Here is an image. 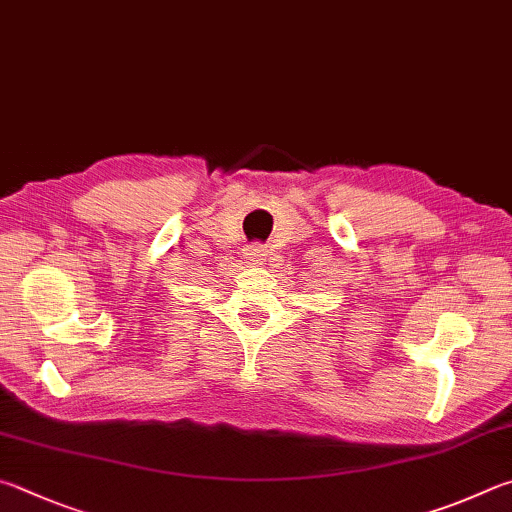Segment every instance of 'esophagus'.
<instances>
[{"mask_svg":"<svg viewBox=\"0 0 512 512\" xmlns=\"http://www.w3.org/2000/svg\"><path fill=\"white\" fill-rule=\"evenodd\" d=\"M246 257H248L253 264H262V262H266V257H268V248L262 246V244L248 246V248H246Z\"/></svg>","mask_w":512,"mask_h":512,"instance_id":"34e87169","label":"esophagus"}]
</instances>
